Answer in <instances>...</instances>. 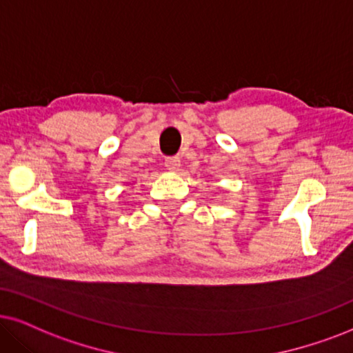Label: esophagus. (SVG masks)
<instances>
[{
    "label": "esophagus",
    "instance_id": "obj_1",
    "mask_svg": "<svg viewBox=\"0 0 353 353\" xmlns=\"http://www.w3.org/2000/svg\"><path fill=\"white\" fill-rule=\"evenodd\" d=\"M164 166H166L168 171H171V172L179 171V168H181V159L176 158V156H174V158H168L166 161H164Z\"/></svg>",
    "mask_w": 353,
    "mask_h": 353
}]
</instances>
